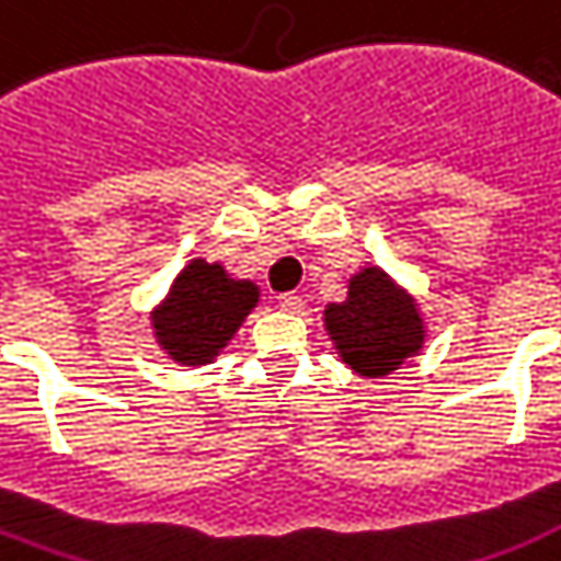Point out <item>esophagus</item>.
Returning <instances> with one entry per match:
<instances>
[{"label": "esophagus", "mask_w": 561, "mask_h": 561, "mask_svg": "<svg viewBox=\"0 0 561 561\" xmlns=\"http://www.w3.org/2000/svg\"><path fill=\"white\" fill-rule=\"evenodd\" d=\"M302 297H297V294H279V308L282 311H288V314H299L302 311Z\"/></svg>", "instance_id": "esophagus-1"}]
</instances>
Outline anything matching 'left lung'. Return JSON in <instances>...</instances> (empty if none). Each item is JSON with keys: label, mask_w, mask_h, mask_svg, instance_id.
<instances>
[{"label": "left lung", "mask_w": 561, "mask_h": 561, "mask_svg": "<svg viewBox=\"0 0 561 561\" xmlns=\"http://www.w3.org/2000/svg\"><path fill=\"white\" fill-rule=\"evenodd\" d=\"M323 323L343 364L364 378L396 373L425 343L416 299L381 267L355 273L346 299L325 306Z\"/></svg>", "instance_id": "obj_1"}]
</instances>
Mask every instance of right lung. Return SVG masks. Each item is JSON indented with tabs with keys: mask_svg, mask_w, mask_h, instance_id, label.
<instances>
[{
	"mask_svg": "<svg viewBox=\"0 0 561 561\" xmlns=\"http://www.w3.org/2000/svg\"><path fill=\"white\" fill-rule=\"evenodd\" d=\"M255 302V282L232 279L224 264L194 259L180 271L169 297L151 311L153 337L171 360L203 367L218 358Z\"/></svg>",
	"mask_w": 561,
	"mask_h": 561,
	"instance_id": "add662e5",
	"label": "right lung"
}]
</instances>
